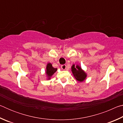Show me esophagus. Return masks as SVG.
<instances>
[{
  "instance_id": "1",
  "label": "esophagus",
  "mask_w": 123,
  "mask_h": 123,
  "mask_svg": "<svg viewBox=\"0 0 123 123\" xmlns=\"http://www.w3.org/2000/svg\"><path fill=\"white\" fill-rule=\"evenodd\" d=\"M61 67L62 69H63V70L66 69V64H62V65H61Z\"/></svg>"
}]
</instances>
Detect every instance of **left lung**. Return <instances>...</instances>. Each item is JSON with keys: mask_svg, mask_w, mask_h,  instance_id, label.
Listing matches in <instances>:
<instances>
[{"mask_svg": "<svg viewBox=\"0 0 123 123\" xmlns=\"http://www.w3.org/2000/svg\"><path fill=\"white\" fill-rule=\"evenodd\" d=\"M72 72L74 75L75 78L78 80V81L82 82L84 81L86 79L87 75L84 70L80 66L77 65L76 67L75 64H73L72 67Z\"/></svg>", "mask_w": 123, "mask_h": 123, "instance_id": "left-lung-1", "label": "left lung"}]
</instances>
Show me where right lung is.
<instances>
[{"label": "right lung", "instance_id": "1", "mask_svg": "<svg viewBox=\"0 0 123 123\" xmlns=\"http://www.w3.org/2000/svg\"><path fill=\"white\" fill-rule=\"evenodd\" d=\"M57 69V68H54L50 63L47 64L46 68V74L47 75V76L48 77V79H50V77L55 73V72H56Z\"/></svg>", "mask_w": 123, "mask_h": 123}]
</instances>
